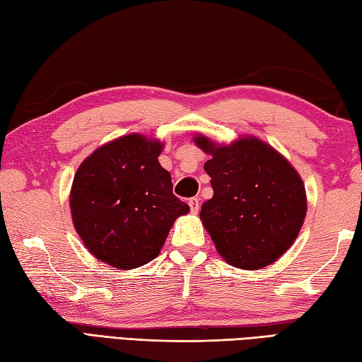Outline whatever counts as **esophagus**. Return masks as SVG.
<instances>
[{
  "label": "esophagus",
  "instance_id": "1",
  "mask_svg": "<svg viewBox=\"0 0 362 362\" xmlns=\"http://www.w3.org/2000/svg\"><path fill=\"white\" fill-rule=\"evenodd\" d=\"M188 205L191 209V213H194V214L199 211V209H201V202H199L197 197H191L188 201Z\"/></svg>",
  "mask_w": 362,
  "mask_h": 362
}]
</instances>
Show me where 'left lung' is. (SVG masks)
<instances>
[{"mask_svg":"<svg viewBox=\"0 0 362 362\" xmlns=\"http://www.w3.org/2000/svg\"><path fill=\"white\" fill-rule=\"evenodd\" d=\"M194 143L211 158L213 197L201 219L230 266L257 271L279 259L303 226L306 193L302 177L272 146L255 136L216 144L204 135Z\"/></svg>","mask_w":362,"mask_h":362,"instance_id":"1","label":"left lung"}]
</instances>
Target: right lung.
Returning <instances> with one entry per match:
<instances>
[{
  "instance_id": "right-lung-1",
  "label": "right lung",
  "mask_w": 362,
  "mask_h": 362,
  "mask_svg": "<svg viewBox=\"0 0 362 362\" xmlns=\"http://www.w3.org/2000/svg\"><path fill=\"white\" fill-rule=\"evenodd\" d=\"M163 144L140 134L98 148L74 174L70 209L91 255L122 271L156 258L174 221L189 206L173 194L158 163Z\"/></svg>"
}]
</instances>
